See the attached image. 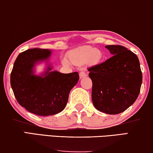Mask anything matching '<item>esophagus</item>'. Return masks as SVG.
Instances as JSON below:
<instances>
[{
    "instance_id": "esophagus-1",
    "label": "esophagus",
    "mask_w": 153,
    "mask_h": 153,
    "mask_svg": "<svg viewBox=\"0 0 153 153\" xmlns=\"http://www.w3.org/2000/svg\"><path fill=\"white\" fill-rule=\"evenodd\" d=\"M86 76V74H85V72H81L80 73H79V76H80V78L81 79H82V78H83V77H85Z\"/></svg>"
}]
</instances>
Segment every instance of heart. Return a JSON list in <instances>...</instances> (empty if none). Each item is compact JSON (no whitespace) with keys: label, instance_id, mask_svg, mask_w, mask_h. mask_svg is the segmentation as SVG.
Instances as JSON below:
<instances>
[{"label":"heart","instance_id":"1","mask_svg":"<svg viewBox=\"0 0 153 153\" xmlns=\"http://www.w3.org/2000/svg\"><path fill=\"white\" fill-rule=\"evenodd\" d=\"M103 59V53L99 50L91 46H84L73 51L68 54V61L72 64L83 65L89 62L91 64L99 63ZM63 63L68 65L69 63L64 59Z\"/></svg>","mask_w":153,"mask_h":153}]
</instances>
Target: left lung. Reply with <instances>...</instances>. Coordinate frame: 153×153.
Wrapping results in <instances>:
<instances>
[{
  "label": "left lung",
  "instance_id": "8db88e82",
  "mask_svg": "<svg viewBox=\"0 0 153 153\" xmlns=\"http://www.w3.org/2000/svg\"><path fill=\"white\" fill-rule=\"evenodd\" d=\"M112 56L88 69L92 81V100L99 111L117 114L136 101L142 83L137 55L123 46L107 45Z\"/></svg>",
  "mask_w": 153,
  "mask_h": 153
}]
</instances>
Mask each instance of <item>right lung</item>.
<instances>
[{
  "mask_svg": "<svg viewBox=\"0 0 153 153\" xmlns=\"http://www.w3.org/2000/svg\"><path fill=\"white\" fill-rule=\"evenodd\" d=\"M51 50H27L19 54L11 72L10 83L16 100L27 111L40 116L54 115L65 108L69 93L79 79L77 72L63 74L51 71L34 74V65L47 61Z\"/></svg>",
  "mask_w": 153,
  "mask_h": 153,
  "instance_id": "obj_1",
  "label": "right lung"
}]
</instances>
